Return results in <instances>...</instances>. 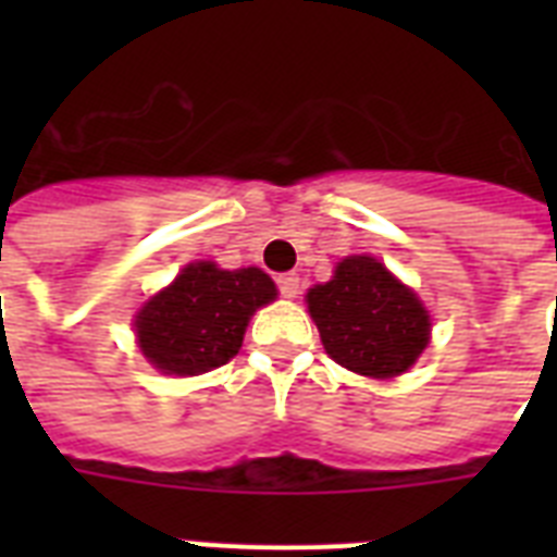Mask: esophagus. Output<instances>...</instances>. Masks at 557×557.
Masks as SVG:
<instances>
[{
    "label": "esophagus",
    "instance_id": "34e87169",
    "mask_svg": "<svg viewBox=\"0 0 557 557\" xmlns=\"http://www.w3.org/2000/svg\"><path fill=\"white\" fill-rule=\"evenodd\" d=\"M277 288L280 295L288 297V300H295V297L300 295V277H297V274H280Z\"/></svg>",
    "mask_w": 557,
    "mask_h": 557
}]
</instances>
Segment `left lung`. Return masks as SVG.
<instances>
[{
    "instance_id": "1",
    "label": "left lung",
    "mask_w": 557,
    "mask_h": 557,
    "mask_svg": "<svg viewBox=\"0 0 557 557\" xmlns=\"http://www.w3.org/2000/svg\"><path fill=\"white\" fill-rule=\"evenodd\" d=\"M306 304L323 349L358 375H401L431 341V314L422 300L375 257L341 260L330 283L309 288Z\"/></svg>"
}]
</instances>
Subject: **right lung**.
I'll return each mask as SVG.
<instances>
[{
  "mask_svg": "<svg viewBox=\"0 0 557 557\" xmlns=\"http://www.w3.org/2000/svg\"><path fill=\"white\" fill-rule=\"evenodd\" d=\"M274 297L277 286L253 265L225 271L190 262L135 314V338L156 370L201 375L239 352L251 314Z\"/></svg>",
  "mask_w": 557,
  "mask_h": 557,
  "instance_id": "right-lung-1",
  "label": "right lung"
}]
</instances>
